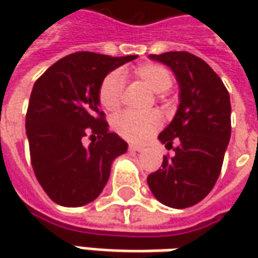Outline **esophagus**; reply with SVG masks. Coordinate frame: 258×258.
<instances>
[{
  "label": "esophagus",
  "instance_id": "34e87169",
  "mask_svg": "<svg viewBox=\"0 0 258 258\" xmlns=\"http://www.w3.org/2000/svg\"><path fill=\"white\" fill-rule=\"evenodd\" d=\"M129 149H131V151H135V152H142V151H144V148L139 146V145H129Z\"/></svg>",
  "mask_w": 258,
  "mask_h": 258
}]
</instances>
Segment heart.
<instances>
[{
	"label": "heart",
	"mask_w": 258,
	"mask_h": 258,
	"mask_svg": "<svg viewBox=\"0 0 258 258\" xmlns=\"http://www.w3.org/2000/svg\"><path fill=\"white\" fill-rule=\"evenodd\" d=\"M134 76L141 79L155 93H164L173 83L171 72L161 64L145 63L134 69ZM123 77L119 72H112L104 77L97 90L99 103L107 112H116L122 103L123 94ZM113 129L131 142H144L162 124V117L156 112L146 114H136L123 112L116 114L112 120Z\"/></svg>",
	"instance_id": "heart-1"
}]
</instances>
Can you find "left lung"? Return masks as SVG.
<instances>
[{
  "instance_id": "obj_1",
  "label": "left lung",
  "mask_w": 258,
  "mask_h": 258,
  "mask_svg": "<svg viewBox=\"0 0 258 258\" xmlns=\"http://www.w3.org/2000/svg\"><path fill=\"white\" fill-rule=\"evenodd\" d=\"M169 66L179 83L181 103L159 141L173 148L162 168L148 176L158 201L172 208L192 207L211 192L217 182L231 136V103L220 76L203 58L188 51L151 54Z\"/></svg>"
}]
</instances>
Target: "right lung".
Instances as JSON below:
<instances>
[{
  "label": "right lung",
  "mask_w": 258,
  "mask_h": 258,
  "mask_svg": "<svg viewBox=\"0 0 258 258\" xmlns=\"http://www.w3.org/2000/svg\"><path fill=\"white\" fill-rule=\"evenodd\" d=\"M138 55L77 51L37 79L25 114L35 178L51 201L82 207L102 192L116 156L127 144L109 131L97 90L107 73ZM91 144L84 145V138Z\"/></svg>",
  "instance_id": "right-lung-1"
}]
</instances>
